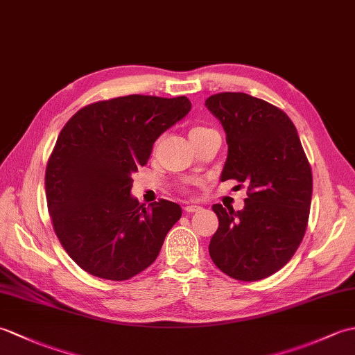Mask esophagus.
<instances>
[{
    "label": "esophagus",
    "mask_w": 355,
    "mask_h": 355,
    "mask_svg": "<svg viewBox=\"0 0 355 355\" xmlns=\"http://www.w3.org/2000/svg\"><path fill=\"white\" fill-rule=\"evenodd\" d=\"M201 207L200 206H197V205H187V206H184V212H187V214H193V212H198Z\"/></svg>",
    "instance_id": "esophagus-1"
}]
</instances>
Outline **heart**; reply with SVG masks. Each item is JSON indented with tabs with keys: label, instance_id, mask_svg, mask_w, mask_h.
Returning a JSON list of instances; mask_svg holds the SVG:
<instances>
[{
	"label": "heart",
	"instance_id": "1",
	"mask_svg": "<svg viewBox=\"0 0 355 355\" xmlns=\"http://www.w3.org/2000/svg\"><path fill=\"white\" fill-rule=\"evenodd\" d=\"M205 131H209V128H205V126H193V128H191V131H189V137H193V135H198V134L205 132Z\"/></svg>",
	"mask_w": 355,
	"mask_h": 355
}]
</instances>
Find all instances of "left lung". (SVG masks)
Returning <instances> with one entry per match:
<instances>
[{
	"label": "left lung",
	"instance_id": "8db88e82",
	"mask_svg": "<svg viewBox=\"0 0 355 355\" xmlns=\"http://www.w3.org/2000/svg\"><path fill=\"white\" fill-rule=\"evenodd\" d=\"M229 145L221 180L247 186L243 210L214 205L218 230L209 254L236 281H261L296 253L310 216L313 173L302 143L285 112L245 93L206 99Z\"/></svg>",
	"mask_w": 355,
	"mask_h": 355
}]
</instances>
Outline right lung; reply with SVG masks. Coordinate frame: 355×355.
Returning <instances> with one entry per match:
<instances>
[{"label":"right lung","mask_w":355,"mask_h":355,"mask_svg":"<svg viewBox=\"0 0 355 355\" xmlns=\"http://www.w3.org/2000/svg\"><path fill=\"white\" fill-rule=\"evenodd\" d=\"M191 107L186 96L131 94L89 103L62 128L45 168V197L59 243L87 273L126 281L157 259L182 207L140 205L131 175Z\"/></svg>","instance_id":"obj_1"}]
</instances>
